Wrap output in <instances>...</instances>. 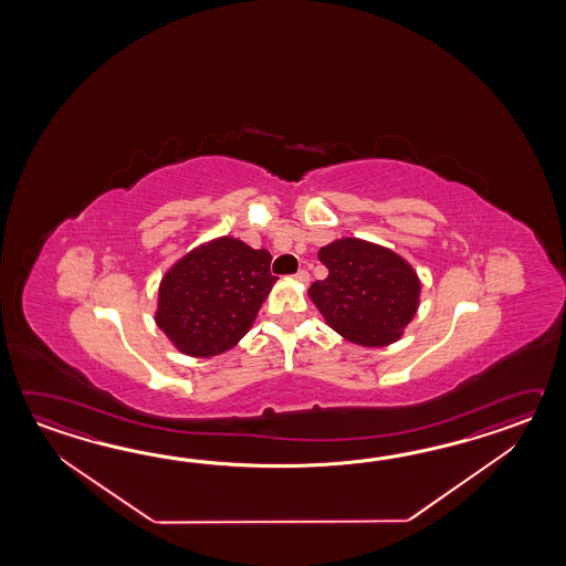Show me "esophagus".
<instances>
[{"instance_id": "34e87169", "label": "esophagus", "mask_w": 566, "mask_h": 566, "mask_svg": "<svg viewBox=\"0 0 566 566\" xmlns=\"http://www.w3.org/2000/svg\"><path fill=\"white\" fill-rule=\"evenodd\" d=\"M293 279H295V281L300 283V285H307V283H310V273L301 269V271H297V273H295V277Z\"/></svg>"}]
</instances>
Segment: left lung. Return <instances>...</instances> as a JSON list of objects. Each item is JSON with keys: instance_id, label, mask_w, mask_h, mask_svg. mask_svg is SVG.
<instances>
[{"instance_id": "8db88e82", "label": "left lung", "mask_w": 566, "mask_h": 566, "mask_svg": "<svg viewBox=\"0 0 566 566\" xmlns=\"http://www.w3.org/2000/svg\"><path fill=\"white\" fill-rule=\"evenodd\" d=\"M327 277L310 287L325 324L364 348L402 337L421 301V281L409 261L376 242L337 239L319 249Z\"/></svg>"}]
</instances>
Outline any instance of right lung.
I'll use <instances>...</instances> for the list:
<instances>
[{"instance_id": "add662e5", "label": "right lung", "mask_w": 566, "mask_h": 566, "mask_svg": "<svg viewBox=\"0 0 566 566\" xmlns=\"http://www.w3.org/2000/svg\"><path fill=\"white\" fill-rule=\"evenodd\" d=\"M269 266V251H254L234 237L198 244L159 281L157 327L192 358L234 348L277 281Z\"/></svg>"}]
</instances>
